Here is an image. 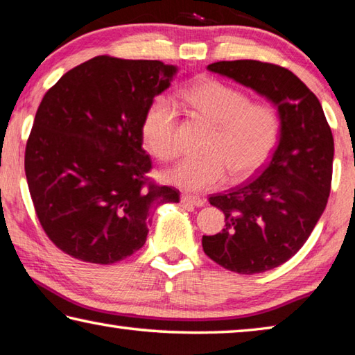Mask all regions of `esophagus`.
I'll list each match as a JSON object with an SVG mask.
<instances>
[{
  "mask_svg": "<svg viewBox=\"0 0 355 355\" xmlns=\"http://www.w3.org/2000/svg\"><path fill=\"white\" fill-rule=\"evenodd\" d=\"M182 202L183 203H189V205H194V207H203L207 203L205 199H200V197L191 196V194H183L182 196Z\"/></svg>",
  "mask_w": 355,
  "mask_h": 355,
  "instance_id": "1",
  "label": "esophagus"
}]
</instances>
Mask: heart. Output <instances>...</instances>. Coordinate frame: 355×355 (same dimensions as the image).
Here are the masks:
<instances>
[{
    "instance_id": "1",
    "label": "heart",
    "mask_w": 355,
    "mask_h": 355,
    "mask_svg": "<svg viewBox=\"0 0 355 355\" xmlns=\"http://www.w3.org/2000/svg\"><path fill=\"white\" fill-rule=\"evenodd\" d=\"M184 98L214 125L203 156L186 158L163 173L166 183L184 191H207L225 182H241L261 169L279 139V112L271 103H250L248 94L224 83L205 80L186 89ZM178 106L159 95L142 120V139L159 159H172L180 146Z\"/></svg>"
}]
</instances>
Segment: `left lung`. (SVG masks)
<instances>
[{
    "mask_svg": "<svg viewBox=\"0 0 355 355\" xmlns=\"http://www.w3.org/2000/svg\"><path fill=\"white\" fill-rule=\"evenodd\" d=\"M209 71L249 87L275 106L279 146L260 177L209 197L225 228L202 238L203 252L238 274H260L296 254L327 205L334 137L316 95L288 69L250 61L209 64Z\"/></svg>",
    "mask_w": 355,
    "mask_h": 355,
    "instance_id": "left-lung-1",
    "label": "left lung"
}]
</instances>
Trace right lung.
I'll use <instances>...</instances> for the list:
<instances>
[{"label":"right lung","instance_id":"add662e5","mask_svg":"<svg viewBox=\"0 0 355 355\" xmlns=\"http://www.w3.org/2000/svg\"><path fill=\"white\" fill-rule=\"evenodd\" d=\"M177 65L97 56L62 75L35 112L25 172L48 238L81 261L112 264L146 244L152 207L180 192L147 183L142 120Z\"/></svg>","mask_w":355,"mask_h":355}]
</instances>
